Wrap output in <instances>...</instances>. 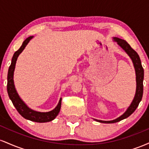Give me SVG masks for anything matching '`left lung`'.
Returning a JSON list of instances; mask_svg holds the SVG:
<instances>
[{
  "label": "left lung",
  "mask_w": 149,
  "mask_h": 149,
  "mask_svg": "<svg viewBox=\"0 0 149 149\" xmlns=\"http://www.w3.org/2000/svg\"><path fill=\"white\" fill-rule=\"evenodd\" d=\"M113 40L114 42H117V45L123 49L125 52H126V54L130 58L132 61L133 66H134L135 70V74H136V92H135L134 99H133L130 105L127 108L125 112L123 114H122L120 116H119L118 118L112 120H101L93 118L97 122L102 123H114L119 122V121L122 120L127 118V117H129L136 110V109L139 106V102H141V98H142L143 96V69L142 66H141L139 56L138 55L137 53L132 48L130 45L125 40L118 38L117 37H113Z\"/></svg>",
  "instance_id": "obj_1"
}]
</instances>
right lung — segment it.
I'll return each instance as SVG.
<instances>
[{
	"label": "right lung",
	"instance_id": "add662e5",
	"mask_svg": "<svg viewBox=\"0 0 149 149\" xmlns=\"http://www.w3.org/2000/svg\"><path fill=\"white\" fill-rule=\"evenodd\" d=\"M33 36H29L23 42L20 48L17 51L15 52L12 59L11 64H10L9 69H8V84H7V90H8V96H9L10 100L13 102L14 107L16 108L17 111L22 117L25 119L29 120L31 121L36 123H47L52 121L57 117L58 113H59L61 109V98L59 101V103L57 107L50 111L48 112H39L34 111L33 109H30L25 102L20 98L19 95H18L15 88L14 83V71L15 69L17 60L22 51L24 49L26 46L29 42V41L33 38Z\"/></svg>",
	"mask_w": 149,
	"mask_h": 149
}]
</instances>
